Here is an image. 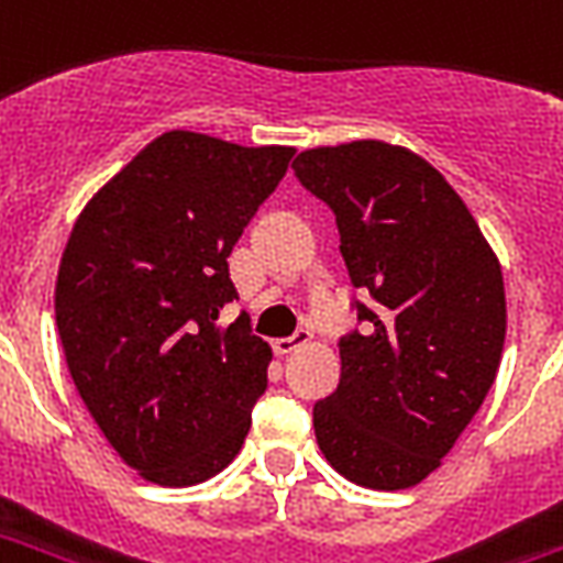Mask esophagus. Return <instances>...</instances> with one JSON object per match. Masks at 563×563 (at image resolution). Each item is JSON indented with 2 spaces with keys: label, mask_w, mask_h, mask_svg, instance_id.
Segmentation results:
<instances>
[{
  "label": "esophagus",
  "mask_w": 563,
  "mask_h": 563,
  "mask_svg": "<svg viewBox=\"0 0 563 563\" xmlns=\"http://www.w3.org/2000/svg\"><path fill=\"white\" fill-rule=\"evenodd\" d=\"M310 340H313V334H310V328H298V331H295V334H289V336H277V340H274V352H277V355H289V352H295V349H301V345H307L310 343Z\"/></svg>",
  "instance_id": "obj_1"
}]
</instances>
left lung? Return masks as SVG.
<instances>
[{"mask_svg": "<svg viewBox=\"0 0 563 563\" xmlns=\"http://www.w3.org/2000/svg\"><path fill=\"white\" fill-rule=\"evenodd\" d=\"M295 176L334 211L366 331L340 336L343 373L313 406L324 460L369 489H406L441 465L501 364V265L435 166L357 140L295 157Z\"/></svg>", "mask_w": 563, "mask_h": 563, "instance_id": "1", "label": "left lung"}]
</instances>
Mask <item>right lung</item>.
Segmentation results:
<instances>
[{
	"mask_svg": "<svg viewBox=\"0 0 563 563\" xmlns=\"http://www.w3.org/2000/svg\"><path fill=\"white\" fill-rule=\"evenodd\" d=\"M295 148L169 131L91 197L56 280L70 378L115 453L145 481L194 486L244 444L271 345L235 301L229 253Z\"/></svg>",
	"mask_w": 563,
	"mask_h": 563,
	"instance_id": "right-lung-1",
	"label": "right lung"
}]
</instances>
